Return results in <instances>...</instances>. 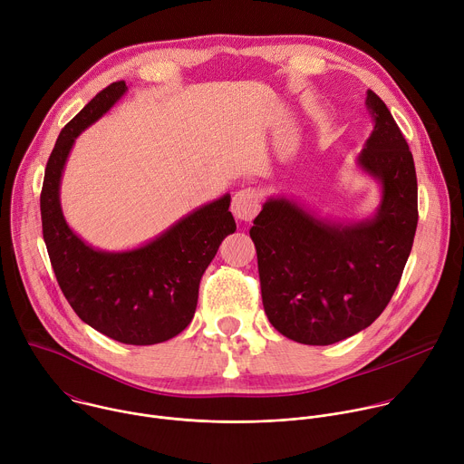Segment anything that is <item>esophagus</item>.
I'll list each match as a JSON object with an SVG mask.
<instances>
[{
    "label": "esophagus",
    "mask_w": 464,
    "mask_h": 464,
    "mask_svg": "<svg viewBox=\"0 0 464 464\" xmlns=\"http://www.w3.org/2000/svg\"><path fill=\"white\" fill-rule=\"evenodd\" d=\"M260 208V194L256 188L247 187L238 190L233 196V204H231V211L233 215L242 220V222H251Z\"/></svg>",
    "instance_id": "esophagus-1"
}]
</instances>
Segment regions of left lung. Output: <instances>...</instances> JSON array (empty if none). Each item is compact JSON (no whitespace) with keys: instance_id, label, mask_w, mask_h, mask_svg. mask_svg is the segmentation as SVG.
I'll use <instances>...</instances> for the list:
<instances>
[{"instance_id":"8db88e82","label":"left lung","mask_w":464,"mask_h":464,"mask_svg":"<svg viewBox=\"0 0 464 464\" xmlns=\"http://www.w3.org/2000/svg\"><path fill=\"white\" fill-rule=\"evenodd\" d=\"M372 131L356 158L380 187L363 220H336L286 196H270L253 220L262 304L279 333L333 345L367 328L401 283L417 231L413 156L383 101L367 90Z\"/></svg>"}]
</instances>
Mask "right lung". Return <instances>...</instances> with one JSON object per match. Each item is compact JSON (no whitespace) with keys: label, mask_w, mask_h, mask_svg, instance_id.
I'll use <instances>...</instances> for the list:
<instances>
[{"label":"right lung","mask_w":464,"mask_h":464,"mask_svg":"<svg viewBox=\"0 0 464 464\" xmlns=\"http://www.w3.org/2000/svg\"><path fill=\"white\" fill-rule=\"evenodd\" d=\"M126 92L124 82L110 84L60 131L44 176L42 229L56 281L75 314L115 342L154 345L178 336L192 321L200 279L237 224L231 196L224 194L131 249L93 247L70 227L60 204L65 161L82 131Z\"/></svg>","instance_id":"obj_1"}]
</instances>
